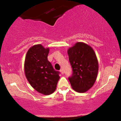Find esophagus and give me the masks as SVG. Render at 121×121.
I'll return each instance as SVG.
<instances>
[{
    "label": "esophagus",
    "instance_id": "obj_1",
    "mask_svg": "<svg viewBox=\"0 0 121 121\" xmlns=\"http://www.w3.org/2000/svg\"><path fill=\"white\" fill-rule=\"evenodd\" d=\"M60 72L61 73V74H64V71H63V69H60Z\"/></svg>",
    "mask_w": 121,
    "mask_h": 121
}]
</instances>
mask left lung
Masks as SVG:
<instances>
[{
    "label": "left lung",
    "mask_w": 121,
    "mask_h": 121,
    "mask_svg": "<svg viewBox=\"0 0 121 121\" xmlns=\"http://www.w3.org/2000/svg\"><path fill=\"white\" fill-rule=\"evenodd\" d=\"M73 73L69 77L72 88L85 92L92 87L98 73L99 64L93 49L83 42H77L68 50Z\"/></svg>",
    "instance_id": "obj_1"
}]
</instances>
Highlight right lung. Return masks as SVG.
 I'll return each instance as SVG.
<instances>
[{
  "mask_svg": "<svg viewBox=\"0 0 121 121\" xmlns=\"http://www.w3.org/2000/svg\"><path fill=\"white\" fill-rule=\"evenodd\" d=\"M49 51V48L40 44L33 46L27 51L24 64L25 74L31 86L45 95L56 90L60 78V73L48 60Z\"/></svg>",
  "mask_w": 121,
  "mask_h": 121,
  "instance_id": "add662e5",
  "label": "right lung"
}]
</instances>
